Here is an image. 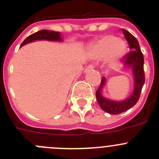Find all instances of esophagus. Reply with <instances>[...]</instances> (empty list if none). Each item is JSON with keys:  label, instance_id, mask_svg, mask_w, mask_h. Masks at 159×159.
Returning <instances> with one entry per match:
<instances>
[{"label": "esophagus", "instance_id": "34e87169", "mask_svg": "<svg viewBox=\"0 0 159 159\" xmlns=\"http://www.w3.org/2000/svg\"><path fill=\"white\" fill-rule=\"evenodd\" d=\"M94 67H95V66H94V65H93V64H90V65H89V66H87L86 68H85V72H88V71H90V70H93V69H94Z\"/></svg>", "mask_w": 159, "mask_h": 159}]
</instances>
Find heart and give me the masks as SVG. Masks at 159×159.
<instances>
[{"label": "heart", "mask_w": 159, "mask_h": 159, "mask_svg": "<svg viewBox=\"0 0 159 159\" xmlns=\"http://www.w3.org/2000/svg\"><path fill=\"white\" fill-rule=\"evenodd\" d=\"M127 46L123 40L107 35L96 41L91 48L93 58L98 59L107 57L111 64H115L125 54Z\"/></svg>", "instance_id": "heart-1"}]
</instances>
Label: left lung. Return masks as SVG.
Returning <instances> with one entry per match:
<instances>
[{"label":"left lung","instance_id":"left-lung-1","mask_svg":"<svg viewBox=\"0 0 159 159\" xmlns=\"http://www.w3.org/2000/svg\"><path fill=\"white\" fill-rule=\"evenodd\" d=\"M122 32L125 40L128 42L129 48L131 49L129 52L123 56V60L125 65L131 66L133 69L135 78V89L133 94L124 101L115 102L109 100L103 97L101 95V89L105 83V78H102L100 87L96 92V100L102 110L111 115L121 114L134 106L140 99L142 88L145 81L143 56L140 50L139 42L136 38L126 30L122 29Z\"/></svg>","mask_w":159,"mask_h":159}]
</instances>
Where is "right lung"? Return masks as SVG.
<instances>
[{
	"label": "right lung",
	"instance_id": "right-lung-1",
	"mask_svg": "<svg viewBox=\"0 0 159 159\" xmlns=\"http://www.w3.org/2000/svg\"><path fill=\"white\" fill-rule=\"evenodd\" d=\"M36 40H49V41H61L60 38V34L59 32H55V31L46 30H42L38 31V32L30 35L29 37L26 38L21 44V46L23 44H27V43L31 42V41H36Z\"/></svg>",
	"mask_w": 159,
	"mask_h": 159
}]
</instances>
